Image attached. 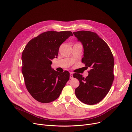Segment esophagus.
Instances as JSON below:
<instances>
[{"mask_svg": "<svg viewBox=\"0 0 132 132\" xmlns=\"http://www.w3.org/2000/svg\"><path fill=\"white\" fill-rule=\"evenodd\" d=\"M69 76H70V79H72V78H73V75H72V72H70V73Z\"/></svg>", "mask_w": 132, "mask_h": 132, "instance_id": "obj_1", "label": "esophagus"}]
</instances>
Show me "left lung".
Segmentation results:
<instances>
[{"label": "left lung", "mask_w": 132, "mask_h": 132, "mask_svg": "<svg viewBox=\"0 0 132 132\" xmlns=\"http://www.w3.org/2000/svg\"><path fill=\"white\" fill-rule=\"evenodd\" d=\"M73 34L83 45L82 63L91 68L86 78L80 73L73 74L80 83L75 94L82 102L95 104L106 96L114 80L113 56L108 44L97 33L80 31Z\"/></svg>", "instance_id": "obj_1"}]
</instances>
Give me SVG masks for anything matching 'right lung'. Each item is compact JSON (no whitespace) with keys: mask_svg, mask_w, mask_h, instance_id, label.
<instances>
[{"mask_svg":"<svg viewBox=\"0 0 132 132\" xmlns=\"http://www.w3.org/2000/svg\"><path fill=\"white\" fill-rule=\"evenodd\" d=\"M71 31L45 32L30 40L22 54V72L26 88L32 97L41 103L57 99L69 79V72H60L51 67L61 45Z\"/></svg>","mask_w":132,"mask_h":132,"instance_id":"obj_1","label":"right lung"}]
</instances>
